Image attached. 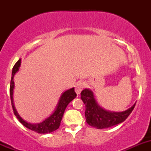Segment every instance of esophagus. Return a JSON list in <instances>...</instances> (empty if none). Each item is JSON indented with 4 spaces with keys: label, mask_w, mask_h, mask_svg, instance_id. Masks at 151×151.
Wrapping results in <instances>:
<instances>
[{
    "label": "esophagus",
    "mask_w": 151,
    "mask_h": 151,
    "mask_svg": "<svg viewBox=\"0 0 151 151\" xmlns=\"http://www.w3.org/2000/svg\"><path fill=\"white\" fill-rule=\"evenodd\" d=\"M85 87V83L84 82H78L75 85V91L77 94H80Z\"/></svg>",
    "instance_id": "1"
}]
</instances>
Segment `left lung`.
<instances>
[{"mask_svg":"<svg viewBox=\"0 0 151 151\" xmlns=\"http://www.w3.org/2000/svg\"><path fill=\"white\" fill-rule=\"evenodd\" d=\"M81 99L85 104L86 122L97 129H106L123 122L132 113L135 103L132 107L121 112L106 111L99 106L91 90L85 89L81 92Z\"/></svg>","mask_w":151,"mask_h":151,"instance_id":"8db88e82","label":"left lung"}]
</instances>
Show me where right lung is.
Listing matches in <instances>:
<instances>
[{
    "label": "right lung",
    "mask_w": 151,
    "mask_h": 151,
    "mask_svg": "<svg viewBox=\"0 0 151 151\" xmlns=\"http://www.w3.org/2000/svg\"><path fill=\"white\" fill-rule=\"evenodd\" d=\"M21 60L19 59L13 67L12 69V79H11V83H10V97H11V102H12V106L13 108L14 114L15 116L17 118L19 121L22 123L23 126L30 130L36 132L37 133L40 134H47L50 133V132L55 131L59 128L61 122L62 118H63V113L66 109L67 105L69 104L76 96H77V93L74 91V88H71V89L68 90V91H65L62 96H60L59 102L58 104L56 109L55 112L50 115L49 118L45 119L43 122L40 123H37V124H32V123H27L26 121H24L23 119L20 118L19 115H18L17 112L15 109L13 103V90L14 87V76L16 74L17 71L19 70V66H20Z\"/></svg>",
    "instance_id": "obj_1"
}]
</instances>
